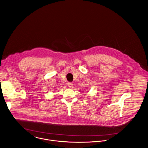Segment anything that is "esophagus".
<instances>
[{
    "instance_id": "34e87169",
    "label": "esophagus",
    "mask_w": 148,
    "mask_h": 148,
    "mask_svg": "<svg viewBox=\"0 0 148 148\" xmlns=\"http://www.w3.org/2000/svg\"><path fill=\"white\" fill-rule=\"evenodd\" d=\"M73 83H71V82H69V83H68V86H69V88H73Z\"/></svg>"
}]
</instances>
